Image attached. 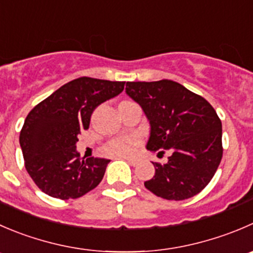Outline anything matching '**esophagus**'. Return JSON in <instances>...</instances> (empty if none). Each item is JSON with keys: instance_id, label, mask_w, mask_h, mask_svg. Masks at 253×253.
Instances as JSON below:
<instances>
[{"instance_id": "esophagus-1", "label": "esophagus", "mask_w": 253, "mask_h": 253, "mask_svg": "<svg viewBox=\"0 0 253 253\" xmlns=\"http://www.w3.org/2000/svg\"><path fill=\"white\" fill-rule=\"evenodd\" d=\"M127 162H128L131 166H137L139 163V159L138 158H133V157H124Z\"/></svg>"}]
</instances>
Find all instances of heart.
I'll use <instances>...</instances> for the list:
<instances>
[{"instance_id":"b5f03b06","label":"heart","mask_w":253,"mask_h":253,"mask_svg":"<svg viewBox=\"0 0 253 253\" xmlns=\"http://www.w3.org/2000/svg\"><path fill=\"white\" fill-rule=\"evenodd\" d=\"M138 142L139 139L134 136L120 137V138H115L105 144L104 152L107 156L126 157L133 152V147L137 146Z\"/></svg>"}]
</instances>
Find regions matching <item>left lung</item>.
Instances as JSON below:
<instances>
[{
    "mask_svg": "<svg viewBox=\"0 0 253 253\" xmlns=\"http://www.w3.org/2000/svg\"><path fill=\"white\" fill-rule=\"evenodd\" d=\"M126 94L151 125L147 149L171 153L166 164L153 163L156 173L144 186L167 200H185L202 192L222 158V126L214 107L167 79L127 83Z\"/></svg>",
    "mask_w": 253,
    "mask_h": 253,
    "instance_id": "1",
    "label": "left lung"
}]
</instances>
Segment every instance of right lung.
Here are the masks:
<instances>
[{
    "label": "right lung",
    "instance_id": "obj_1",
    "mask_svg": "<svg viewBox=\"0 0 253 253\" xmlns=\"http://www.w3.org/2000/svg\"><path fill=\"white\" fill-rule=\"evenodd\" d=\"M124 87L125 82L78 78L29 112L19 144L27 171L42 192L61 200L77 199L99 185L110 161L82 158L78 134L89 128L92 111Z\"/></svg>",
    "mask_w": 253,
    "mask_h": 253
}]
</instances>
